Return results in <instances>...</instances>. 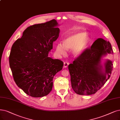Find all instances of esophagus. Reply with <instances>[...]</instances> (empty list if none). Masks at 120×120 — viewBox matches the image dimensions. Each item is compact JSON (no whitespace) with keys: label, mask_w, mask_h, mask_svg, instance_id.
<instances>
[{"label":"esophagus","mask_w":120,"mask_h":120,"mask_svg":"<svg viewBox=\"0 0 120 120\" xmlns=\"http://www.w3.org/2000/svg\"><path fill=\"white\" fill-rule=\"evenodd\" d=\"M69 63L68 62H65L64 63V66H63L64 68H67L68 67V66L69 65Z\"/></svg>","instance_id":"esophagus-1"}]
</instances>
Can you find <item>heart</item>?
<instances>
[{"label": "heart", "mask_w": 120, "mask_h": 120, "mask_svg": "<svg viewBox=\"0 0 120 120\" xmlns=\"http://www.w3.org/2000/svg\"><path fill=\"white\" fill-rule=\"evenodd\" d=\"M90 38L85 32H77L66 37L63 44L57 43L55 46V53L59 56L67 54V49H72L73 54L79 56L83 52L89 44Z\"/></svg>", "instance_id": "1"}]
</instances>
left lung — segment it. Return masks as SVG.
<instances>
[{"label":"left lung","instance_id":"8db88e82","mask_svg":"<svg viewBox=\"0 0 120 120\" xmlns=\"http://www.w3.org/2000/svg\"><path fill=\"white\" fill-rule=\"evenodd\" d=\"M113 53L111 44L103 38H97L90 48L84 51L73 64L69 65L72 87L79 95L94 94L110 78L112 61L103 57Z\"/></svg>","mask_w":120,"mask_h":120}]
</instances>
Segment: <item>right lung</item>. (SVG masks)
Here are the masks:
<instances>
[{
  "instance_id": "obj_1",
  "label": "right lung",
  "mask_w": 120,
  "mask_h": 120,
  "mask_svg": "<svg viewBox=\"0 0 120 120\" xmlns=\"http://www.w3.org/2000/svg\"><path fill=\"white\" fill-rule=\"evenodd\" d=\"M55 19L29 26L13 43L9 65L16 85L34 97L46 96L51 91L53 79L63 68V62L48 57L60 29Z\"/></svg>"
}]
</instances>
